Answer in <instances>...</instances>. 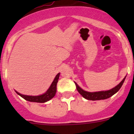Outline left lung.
Masks as SVG:
<instances>
[{
    "instance_id": "left-lung-1",
    "label": "left lung",
    "mask_w": 134,
    "mask_h": 134,
    "mask_svg": "<svg viewBox=\"0 0 134 134\" xmlns=\"http://www.w3.org/2000/svg\"><path fill=\"white\" fill-rule=\"evenodd\" d=\"M126 76L124 78V79L121 81L119 83V84L117 85L115 87H113L111 90H108V91H98V92H87V91H84L82 89H81L79 86L77 85V83L75 82L76 86V90L78 91V93L86 99L90 100H104L106 98H108L113 96V94H115L119 90L121 89V86L123 84L125 80Z\"/></svg>"
}]
</instances>
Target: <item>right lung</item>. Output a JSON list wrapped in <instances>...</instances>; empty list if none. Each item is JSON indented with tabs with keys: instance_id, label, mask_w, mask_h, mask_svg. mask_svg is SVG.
Segmentation results:
<instances>
[{
	"instance_id": "obj_1",
	"label": "right lung",
	"mask_w": 134,
	"mask_h": 134,
	"mask_svg": "<svg viewBox=\"0 0 134 134\" xmlns=\"http://www.w3.org/2000/svg\"><path fill=\"white\" fill-rule=\"evenodd\" d=\"M59 76V73L55 77L54 80L52 82V84H51V87H49L47 91L44 94H41L40 96H28V95H24V94H21V93L15 91L19 95L21 96V97L25 99L26 100L30 101V102H40V103H43L48 101L51 100V98H53L55 96L56 93V86H57V83L58 82Z\"/></svg>"
}]
</instances>
